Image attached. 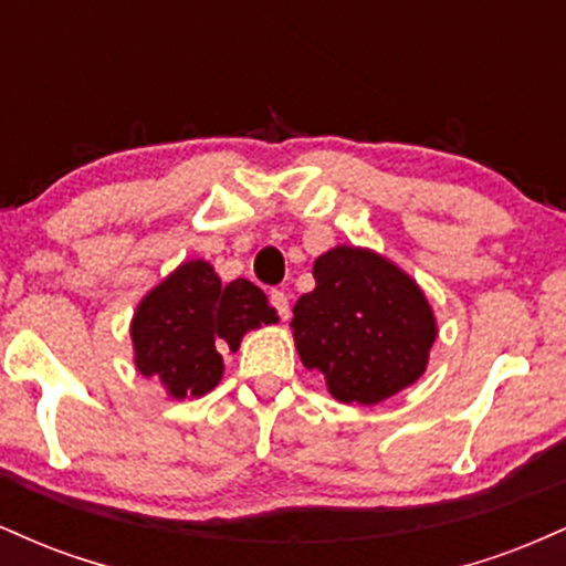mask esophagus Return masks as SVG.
I'll use <instances>...</instances> for the list:
<instances>
[{"label": "esophagus", "instance_id": "esophagus-1", "mask_svg": "<svg viewBox=\"0 0 566 566\" xmlns=\"http://www.w3.org/2000/svg\"><path fill=\"white\" fill-rule=\"evenodd\" d=\"M271 305H274V308H276L279 319H282V322H287V319H290V297L284 295L282 290H274V292H271Z\"/></svg>", "mask_w": 566, "mask_h": 566}]
</instances>
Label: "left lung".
I'll return each mask as SVG.
<instances>
[{
  "instance_id": "1",
  "label": "left lung",
  "mask_w": 566,
  "mask_h": 566,
  "mask_svg": "<svg viewBox=\"0 0 566 566\" xmlns=\"http://www.w3.org/2000/svg\"><path fill=\"white\" fill-rule=\"evenodd\" d=\"M314 292L292 308L303 367L343 405H380L426 373L439 327L423 287L369 247L337 244L314 261Z\"/></svg>"
}]
</instances>
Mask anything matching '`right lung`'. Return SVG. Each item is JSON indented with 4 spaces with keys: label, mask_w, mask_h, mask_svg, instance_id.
Wrapping results in <instances>:
<instances>
[{
    "label": "right lung",
    "mask_w": 566,
    "mask_h": 566,
    "mask_svg": "<svg viewBox=\"0 0 566 566\" xmlns=\"http://www.w3.org/2000/svg\"><path fill=\"white\" fill-rule=\"evenodd\" d=\"M276 308L247 279L223 284L210 263H180L143 295L129 322L133 361L170 399H199L223 378L220 350H237L250 329L276 324Z\"/></svg>",
    "instance_id": "add662e5"
}]
</instances>
